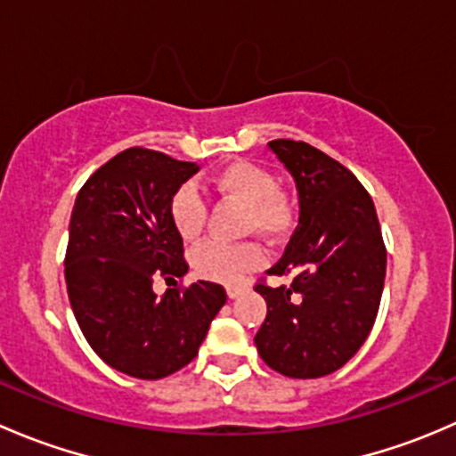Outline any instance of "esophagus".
<instances>
[{"label": "esophagus", "instance_id": "1", "mask_svg": "<svg viewBox=\"0 0 456 456\" xmlns=\"http://www.w3.org/2000/svg\"><path fill=\"white\" fill-rule=\"evenodd\" d=\"M242 291H245V284H227V296L229 297H238Z\"/></svg>", "mask_w": 456, "mask_h": 456}]
</instances>
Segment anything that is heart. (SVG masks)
<instances>
[{
  "instance_id": "heart-1",
  "label": "heart",
  "mask_w": 456,
  "mask_h": 456,
  "mask_svg": "<svg viewBox=\"0 0 456 456\" xmlns=\"http://www.w3.org/2000/svg\"><path fill=\"white\" fill-rule=\"evenodd\" d=\"M209 187L220 196L240 200L247 205L245 229L262 233L266 238H280L291 224L287 200L280 196L278 181L262 165L251 160H233L223 165L209 176ZM207 205L199 187L187 183L169 199V223L183 240H196L205 227ZM262 251L254 242L224 245L207 240L191 251V266L196 273L214 282L236 284L247 273L262 265Z\"/></svg>"
}]
</instances>
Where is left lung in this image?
I'll return each instance as SVG.
<instances>
[{
	"mask_svg": "<svg viewBox=\"0 0 456 456\" xmlns=\"http://www.w3.org/2000/svg\"><path fill=\"white\" fill-rule=\"evenodd\" d=\"M269 150L296 181L300 220L269 275L256 284L266 317L256 348L269 369L314 379L342 369L369 338L386 278V247L369 191L355 174L305 141L275 139Z\"/></svg>",
	"mask_w": 456,
	"mask_h": 456,
	"instance_id": "1",
	"label": "left lung"
}]
</instances>
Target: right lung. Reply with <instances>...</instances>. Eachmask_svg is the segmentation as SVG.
I'll use <instances>...</instances> for the list:
<instances>
[{
	"instance_id": "obj_1",
	"label": "right lung",
	"mask_w": 456,
	"mask_h": 456,
	"mask_svg": "<svg viewBox=\"0 0 456 456\" xmlns=\"http://www.w3.org/2000/svg\"><path fill=\"white\" fill-rule=\"evenodd\" d=\"M199 172L145 147H130L101 165L77 194L66 249L70 306L92 351L139 379H160L190 364L227 302L216 282L167 289L181 280L183 238L169 223V199Z\"/></svg>"
}]
</instances>
